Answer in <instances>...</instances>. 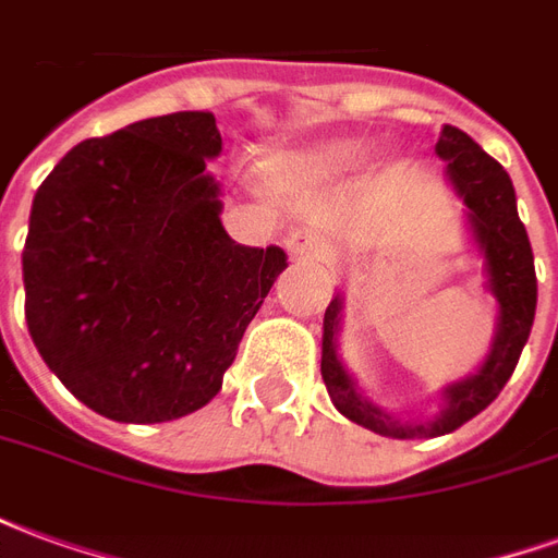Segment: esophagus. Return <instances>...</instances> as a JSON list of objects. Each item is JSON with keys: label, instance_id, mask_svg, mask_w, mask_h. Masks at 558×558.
Here are the masks:
<instances>
[{"label": "esophagus", "instance_id": "esophagus-1", "mask_svg": "<svg viewBox=\"0 0 558 558\" xmlns=\"http://www.w3.org/2000/svg\"><path fill=\"white\" fill-rule=\"evenodd\" d=\"M287 251L292 256H311V259H326L328 256V242L314 230H290L287 232Z\"/></svg>", "mask_w": 558, "mask_h": 558}]
</instances>
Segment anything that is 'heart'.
Returning a JSON list of instances; mask_svg holds the SVG:
<instances>
[{
    "label": "heart",
    "instance_id": "heart-1",
    "mask_svg": "<svg viewBox=\"0 0 558 558\" xmlns=\"http://www.w3.org/2000/svg\"><path fill=\"white\" fill-rule=\"evenodd\" d=\"M364 155H367V146L362 140H331V143H319V146L295 155L292 163L299 170L314 172V175H331V172H347L359 167Z\"/></svg>",
    "mask_w": 558,
    "mask_h": 558
}]
</instances>
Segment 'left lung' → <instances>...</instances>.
Returning a JSON list of instances; mask_svg holds the SVG:
<instances>
[{"instance_id": "obj_1", "label": "left lung", "mask_w": 558, "mask_h": 558, "mask_svg": "<svg viewBox=\"0 0 558 558\" xmlns=\"http://www.w3.org/2000/svg\"><path fill=\"white\" fill-rule=\"evenodd\" d=\"M436 155L448 160V179L454 191L463 196L469 208V227L475 235L487 283L499 304V328L496 340L475 376L445 388V410L436 421L427 424H400L391 421L383 410L355 391L352 376L343 371L338 359V326H340V299L335 295L326 307L323 319V383L328 398L347 418L362 424L367 430L395 436V439H415V436H442L463 427L481 410H487L499 398L505 383L514 374L520 352L526 347L535 302H538V280H535V259L529 244L526 227L517 215V196L511 175L502 170L499 160H493L475 140L463 134L460 128L445 125L442 137L436 143Z\"/></svg>"}]
</instances>
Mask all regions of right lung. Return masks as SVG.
I'll return each mask as SVG.
<instances>
[{
	"label": "right lung",
	"instance_id": "1",
	"mask_svg": "<svg viewBox=\"0 0 558 558\" xmlns=\"http://www.w3.org/2000/svg\"><path fill=\"white\" fill-rule=\"evenodd\" d=\"M211 113L143 119L83 140L32 199L26 326L47 367L89 410L128 424L206 407L287 268L280 247L220 223Z\"/></svg>",
	"mask_w": 558,
	"mask_h": 558
}]
</instances>
